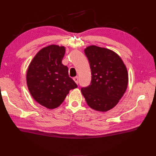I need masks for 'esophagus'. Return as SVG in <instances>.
Segmentation results:
<instances>
[{
	"label": "esophagus",
	"instance_id": "esophagus-1",
	"mask_svg": "<svg viewBox=\"0 0 156 156\" xmlns=\"http://www.w3.org/2000/svg\"><path fill=\"white\" fill-rule=\"evenodd\" d=\"M73 79H74V80L76 83L78 84V76H76V77H74Z\"/></svg>",
	"mask_w": 156,
	"mask_h": 156
}]
</instances>
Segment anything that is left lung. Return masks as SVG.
<instances>
[{"instance_id":"obj_1","label":"left lung","mask_w":156,"mask_h":156,"mask_svg":"<svg viewBox=\"0 0 156 156\" xmlns=\"http://www.w3.org/2000/svg\"><path fill=\"white\" fill-rule=\"evenodd\" d=\"M91 69L90 84L81 88L88 105L105 112L117 105L127 88L128 73L121 58L110 49L88 46L84 49Z\"/></svg>"}]
</instances>
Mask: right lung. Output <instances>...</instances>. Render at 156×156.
Masks as SVG:
<instances>
[{
	"label": "right lung",
	"instance_id": "right-lung-1",
	"mask_svg": "<svg viewBox=\"0 0 156 156\" xmlns=\"http://www.w3.org/2000/svg\"><path fill=\"white\" fill-rule=\"evenodd\" d=\"M66 49L51 45L41 49L33 59L27 72L29 92L38 103L48 108L59 107L69 91L78 87L62 60Z\"/></svg>",
	"mask_w": 156,
	"mask_h": 156
}]
</instances>
